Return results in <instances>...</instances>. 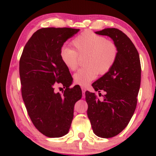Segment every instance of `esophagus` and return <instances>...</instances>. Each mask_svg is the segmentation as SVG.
Segmentation results:
<instances>
[{
	"label": "esophagus",
	"mask_w": 156,
	"mask_h": 156,
	"mask_svg": "<svg viewBox=\"0 0 156 156\" xmlns=\"http://www.w3.org/2000/svg\"><path fill=\"white\" fill-rule=\"evenodd\" d=\"M81 90H82V93H83V96L84 97V95H85V92H86L85 87H81Z\"/></svg>",
	"instance_id": "34e87169"
}]
</instances>
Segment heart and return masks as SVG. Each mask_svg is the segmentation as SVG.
Masks as SVG:
<instances>
[{
    "instance_id": "b5f03b06",
    "label": "heart",
    "mask_w": 156,
    "mask_h": 156,
    "mask_svg": "<svg viewBox=\"0 0 156 156\" xmlns=\"http://www.w3.org/2000/svg\"><path fill=\"white\" fill-rule=\"evenodd\" d=\"M72 48L63 47L59 53L63 64L73 71L78 67V56L86 55L83 60L85 67L80 68L73 75L75 83L86 87L94 80L98 74H105L115 64L118 48L115 43L107 40L103 36L86 31L72 41Z\"/></svg>"
}]
</instances>
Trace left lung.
<instances>
[{
  "mask_svg": "<svg viewBox=\"0 0 156 156\" xmlns=\"http://www.w3.org/2000/svg\"><path fill=\"white\" fill-rule=\"evenodd\" d=\"M95 34L112 38L117 46L118 55L112 69L92 85L96 92H105L103 99L97 98L94 93L85 92L87 115L95 135L112 138L126 128L136 108L140 58L133 42L120 30L105 28Z\"/></svg>",
  "mask_w": 156,
  "mask_h": 156,
  "instance_id": "1",
  "label": "left lung"
}]
</instances>
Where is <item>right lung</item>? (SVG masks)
Returning <instances> with one entry per match:
<instances>
[{"instance_id": "1", "label": "right lung", "mask_w": 156, "mask_h": 156, "mask_svg": "<svg viewBox=\"0 0 156 156\" xmlns=\"http://www.w3.org/2000/svg\"><path fill=\"white\" fill-rule=\"evenodd\" d=\"M79 31L39 29L25 45L20 59L21 92L27 112L36 128L48 137H62L69 132L74 105L82 97L78 87L69 88L73 78L59 56L64 42ZM58 85H63L64 94L55 92Z\"/></svg>"}]
</instances>
